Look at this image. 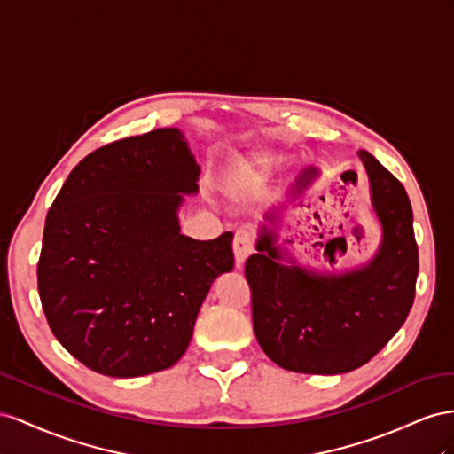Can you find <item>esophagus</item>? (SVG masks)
<instances>
[{
    "label": "esophagus",
    "instance_id": "esophagus-1",
    "mask_svg": "<svg viewBox=\"0 0 454 454\" xmlns=\"http://www.w3.org/2000/svg\"><path fill=\"white\" fill-rule=\"evenodd\" d=\"M253 253V234L249 230H238L234 236V254H236V266L241 268L247 256Z\"/></svg>",
    "mask_w": 454,
    "mask_h": 454
}]
</instances>
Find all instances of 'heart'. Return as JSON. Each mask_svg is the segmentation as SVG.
<instances>
[{
  "instance_id": "heart-1",
  "label": "heart",
  "mask_w": 454,
  "mask_h": 454,
  "mask_svg": "<svg viewBox=\"0 0 454 454\" xmlns=\"http://www.w3.org/2000/svg\"><path fill=\"white\" fill-rule=\"evenodd\" d=\"M245 178H247V176H245V175H241V176L238 178V183H239V184H241V183H245Z\"/></svg>"
}]
</instances>
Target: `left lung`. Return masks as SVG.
Listing matches in <instances>:
<instances>
[{
    "mask_svg": "<svg viewBox=\"0 0 454 454\" xmlns=\"http://www.w3.org/2000/svg\"><path fill=\"white\" fill-rule=\"evenodd\" d=\"M371 200L382 224L372 261L340 276L283 266L274 234L264 228L245 262L256 340L279 367L306 374L349 372L377 356L403 325L414 301L419 247L403 184L365 150ZM317 176L306 169L302 192Z\"/></svg>",
    "mask_w": 454,
    "mask_h": 454,
    "instance_id": "1",
    "label": "left lung"
}]
</instances>
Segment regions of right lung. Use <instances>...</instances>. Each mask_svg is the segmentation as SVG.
<instances>
[{"label":"right lung","mask_w":454,"mask_h":454,"mask_svg":"<svg viewBox=\"0 0 454 454\" xmlns=\"http://www.w3.org/2000/svg\"><path fill=\"white\" fill-rule=\"evenodd\" d=\"M198 176L183 133L155 129L90 152L51 205L37 291L57 340L90 371L173 367L213 281L234 268L231 231L180 234L176 211Z\"/></svg>","instance_id":"obj_1"}]
</instances>
